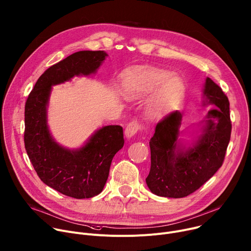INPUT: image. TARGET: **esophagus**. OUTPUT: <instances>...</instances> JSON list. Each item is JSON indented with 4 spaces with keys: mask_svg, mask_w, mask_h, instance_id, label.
Instances as JSON below:
<instances>
[{
    "mask_svg": "<svg viewBox=\"0 0 251 251\" xmlns=\"http://www.w3.org/2000/svg\"><path fill=\"white\" fill-rule=\"evenodd\" d=\"M142 128V126H141V124L139 123V122H137V121H132V122H130L127 126H126V129H125V136L126 137L128 138V139H130V138H132L133 136L137 133L140 129Z\"/></svg>",
    "mask_w": 251,
    "mask_h": 251,
    "instance_id": "esophagus-1",
    "label": "esophagus"
}]
</instances>
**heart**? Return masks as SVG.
<instances>
[{"label": "heart", "mask_w": 251, "mask_h": 251, "mask_svg": "<svg viewBox=\"0 0 251 251\" xmlns=\"http://www.w3.org/2000/svg\"><path fill=\"white\" fill-rule=\"evenodd\" d=\"M154 93L147 107V113L156 117L173 106L185 92L182 79L168 71L145 69L128 74L122 83V93L129 100Z\"/></svg>", "instance_id": "b5f03b06"}]
</instances>
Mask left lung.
Here are the masks:
<instances>
[{
  "label": "left lung",
  "instance_id": "left-lung-1",
  "mask_svg": "<svg viewBox=\"0 0 251 251\" xmlns=\"http://www.w3.org/2000/svg\"><path fill=\"white\" fill-rule=\"evenodd\" d=\"M203 106L214 105L197 124L200 134L189 144L179 136L182 114L176 110L156 125L150 139L151 167L146 183L150 191L168 198L196 191L221 167L231 134L229 101L210 78L205 79Z\"/></svg>",
  "mask_w": 251,
  "mask_h": 251
}]
</instances>
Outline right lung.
<instances>
[{"label": "right lung", "instance_id": "obj_1", "mask_svg": "<svg viewBox=\"0 0 251 251\" xmlns=\"http://www.w3.org/2000/svg\"><path fill=\"white\" fill-rule=\"evenodd\" d=\"M107 56L104 51H79L51 66L38 79L25 105L24 141L34 169L45 184L77 199L102 192L112 159L124 145L123 129L119 125L103 126L79 148L60 145L48 125L52 86L75 76L96 74Z\"/></svg>", "mask_w": 251, "mask_h": 251}]
</instances>
